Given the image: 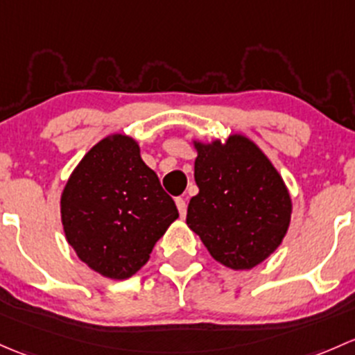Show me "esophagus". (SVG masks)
<instances>
[{"label": "esophagus", "instance_id": "34e87169", "mask_svg": "<svg viewBox=\"0 0 355 355\" xmlns=\"http://www.w3.org/2000/svg\"><path fill=\"white\" fill-rule=\"evenodd\" d=\"M176 207H178V210H179V215H181V217H184L186 215V202L182 198H176Z\"/></svg>", "mask_w": 355, "mask_h": 355}]
</instances>
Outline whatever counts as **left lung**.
I'll list each match as a JSON object with an SVG mask.
<instances>
[{"instance_id": "1", "label": "left lung", "mask_w": 355, "mask_h": 355, "mask_svg": "<svg viewBox=\"0 0 355 355\" xmlns=\"http://www.w3.org/2000/svg\"><path fill=\"white\" fill-rule=\"evenodd\" d=\"M191 144L200 191L189 200L186 224L215 261L231 270L254 268L275 253L291 225L284 178L243 133Z\"/></svg>"}]
</instances>
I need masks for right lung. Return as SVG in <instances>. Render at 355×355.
<instances>
[{"label":"right lung","instance_id":"add662e5","mask_svg":"<svg viewBox=\"0 0 355 355\" xmlns=\"http://www.w3.org/2000/svg\"><path fill=\"white\" fill-rule=\"evenodd\" d=\"M64 237L90 270L133 277L179 217L174 200L140 155L133 137L112 133L94 145L61 193Z\"/></svg>","mask_w":355,"mask_h":355}]
</instances>
